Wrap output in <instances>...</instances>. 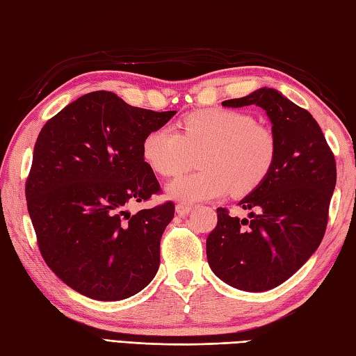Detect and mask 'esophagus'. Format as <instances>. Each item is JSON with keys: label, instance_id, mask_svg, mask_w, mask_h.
I'll return each mask as SVG.
<instances>
[{"label": "esophagus", "instance_id": "esophagus-1", "mask_svg": "<svg viewBox=\"0 0 356 356\" xmlns=\"http://www.w3.org/2000/svg\"><path fill=\"white\" fill-rule=\"evenodd\" d=\"M175 210H177V213L178 215H181V216H184V215H187L188 212H191L192 210V206H188V204H177V207H175Z\"/></svg>", "mask_w": 356, "mask_h": 356}]
</instances>
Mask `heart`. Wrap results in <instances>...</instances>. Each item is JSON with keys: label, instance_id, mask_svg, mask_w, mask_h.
<instances>
[{"label": "heart", "instance_id": "1", "mask_svg": "<svg viewBox=\"0 0 356 356\" xmlns=\"http://www.w3.org/2000/svg\"><path fill=\"white\" fill-rule=\"evenodd\" d=\"M201 172L186 173L169 183L173 200L195 202L255 192L269 178L278 146L270 129L257 124L252 115L234 108H202L183 120V134L164 124L146 135L143 156L163 177L178 175L192 164Z\"/></svg>", "mask_w": 356, "mask_h": 356}]
</instances>
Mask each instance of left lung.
Returning a JSON list of instances; mask_svg holds the SVG:
<instances>
[{
    "label": "left lung",
    "instance_id": "left-lung-1",
    "mask_svg": "<svg viewBox=\"0 0 356 356\" xmlns=\"http://www.w3.org/2000/svg\"><path fill=\"white\" fill-rule=\"evenodd\" d=\"M255 104L272 122L278 146L266 183L238 202L249 220L218 207L206 241L210 269L226 284L264 292L282 284L314 255L329 220L337 163L321 127L278 90L263 87L222 101L226 107Z\"/></svg>",
    "mask_w": 356,
    "mask_h": 356
}]
</instances>
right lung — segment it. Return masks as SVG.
I'll return each mask as SVG.
<instances>
[{"label":"right lung","mask_w":356,"mask_h":356,"mask_svg":"<svg viewBox=\"0 0 356 356\" xmlns=\"http://www.w3.org/2000/svg\"><path fill=\"white\" fill-rule=\"evenodd\" d=\"M175 113L97 90L41 129L26 181L29 215L46 264L78 293L124 300L156 275L175 206L168 201L135 215L127 207L161 192L143 141Z\"/></svg>","instance_id":"add662e5"}]
</instances>
